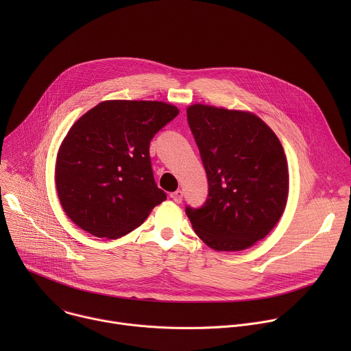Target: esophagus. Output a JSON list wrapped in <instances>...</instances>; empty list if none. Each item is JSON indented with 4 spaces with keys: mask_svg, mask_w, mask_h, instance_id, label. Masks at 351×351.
<instances>
[{
    "mask_svg": "<svg viewBox=\"0 0 351 351\" xmlns=\"http://www.w3.org/2000/svg\"><path fill=\"white\" fill-rule=\"evenodd\" d=\"M171 198L173 199L175 203H182V199H183V191L182 190H176V191H173V193H171Z\"/></svg>",
    "mask_w": 351,
    "mask_h": 351,
    "instance_id": "34e87169",
    "label": "esophagus"
}]
</instances>
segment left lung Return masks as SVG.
<instances>
[{"mask_svg":"<svg viewBox=\"0 0 351 351\" xmlns=\"http://www.w3.org/2000/svg\"><path fill=\"white\" fill-rule=\"evenodd\" d=\"M187 121L208 178L206 204L186 214L217 252H240L279 222L289 197V167L275 132L256 114L207 104Z\"/></svg>","mask_w":351,"mask_h":351,"instance_id":"obj_1","label":"left lung"}]
</instances>
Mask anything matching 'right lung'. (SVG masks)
I'll return each instance as SVG.
<instances>
[{
	"label": "right lung",
	"instance_id": "1",
	"mask_svg": "<svg viewBox=\"0 0 351 351\" xmlns=\"http://www.w3.org/2000/svg\"><path fill=\"white\" fill-rule=\"evenodd\" d=\"M178 114L164 101L107 99L72 125L54 179L75 225L95 237L119 239L167 199L153 176L149 141Z\"/></svg>",
	"mask_w": 351,
	"mask_h": 351
}]
</instances>
